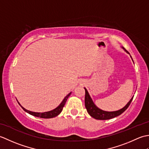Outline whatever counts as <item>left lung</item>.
I'll return each instance as SVG.
<instances>
[{"label": "left lung", "instance_id": "8db88e82", "mask_svg": "<svg viewBox=\"0 0 149 149\" xmlns=\"http://www.w3.org/2000/svg\"><path fill=\"white\" fill-rule=\"evenodd\" d=\"M122 48L123 49V50H124L125 52L129 54H130L129 53V52L127 51V50L123 48V47H122ZM132 61H133V60H132ZM84 90H85V99H84L85 107H86L87 111L88 113H89V115L91 117H93V118L97 120H109L120 115L122 113L124 112L127 109V107L129 106L131 102H132V99H133V97H132L131 99V100L129 101L128 103L122 109L117 111H104L102 109L99 108V107H98L95 104H94L93 101L92 99L91 98L89 93H88V91L85 88H84Z\"/></svg>", "mask_w": 149, "mask_h": 149}]
</instances>
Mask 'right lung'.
Wrapping results in <instances>:
<instances>
[{
    "label": "right lung",
    "instance_id": "add662e5",
    "mask_svg": "<svg viewBox=\"0 0 149 149\" xmlns=\"http://www.w3.org/2000/svg\"><path fill=\"white\" fill-rule=\"evenodd\" d=\"M72 93V92L69 93L67 95H66L65 98L63 100L62 102H61V104H59V105L56 107V108L54 109L53 110L51 111H47V112H43V113H37V112H33V111H31L27 110L26 109H25L24 107H22L20 104L18 102V103L19 104V105H20L22 108L25 111L28 113L29 114L31 115H33L34 116H36V117H40V118H54V117L57 116L58 115H59L61 112L62 111L63 107H64L65 104L66 102V100H67L68 98L69 97V96Z\"/></svg>",
    "mask_w": 149,
    "mask_h": 149
}]
</instances>
